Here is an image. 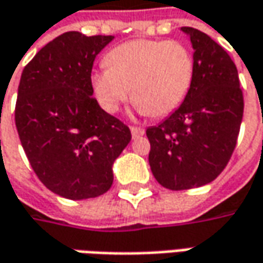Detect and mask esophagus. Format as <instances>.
<instances>
[{
    "instance_id": "34e87169",
    "label": "esophagus",
    "mask_w": 263,
    "mask_h": 263,
    "mask_svg": "<svg viewBox=\"0 0 263 263\" xmlns=\"http://www.w3.org/2000/svg\"><path fill=\"white\" fill-rule=\"evenodd\" d=\"M131 132H132V138H140L144 135V128L141 126H131Z\"/></svg>"
}]
</instances>
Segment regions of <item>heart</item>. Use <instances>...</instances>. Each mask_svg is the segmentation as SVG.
I'll return each mask as SVG.
<instances>
[{
  "label": "heart",
  "instance_id": "1",
  "mask_svg": "<svg viewBox=\"0 0 263 263\" xmlns=\"http://www.w3.org/2000/svg\"><path fill=\"white\" fill-rule=\"evenodd\" d=\"M106 68L93 74L99 103L114 114L128 99L148 116L172 114L192 86L195 61L182 42L137 39L118 45L106 57Z\"/></svg>",
  "mask_w": 263,
  "mask_h": 263
}]
</instances>
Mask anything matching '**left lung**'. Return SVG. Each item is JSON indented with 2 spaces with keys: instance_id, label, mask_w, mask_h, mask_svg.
I'll return each instance as SVG.
<instances>
[{
  "instance_id": "8db88e82",
  "label": "left lung",
  "mask_w": 263,
  "mask_h": 263,
  "mask_svg": "<svg viewBox=\"0 0 263 263\" xmlns=\"http://www.w3.org/2000/svg\"><path fill=\"white\" fill-rule=\"evenodd\" d=\"M182 30L195 49L192 86L167 119L147 129L151 172L170 191L199 187L221 173L236 148L245 107L230 55L208 34Z\"/></svg>"
}]
</instances>
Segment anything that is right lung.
Listing matches in <instances>:
<instances>
[{
  "label": "right lung",
  "mask_w": 263,
  "mask_h": 263,
  "mask_svg": "<svg viewBox=\"0 0 263 263\" xmlns=\"http://www.w3.org/2000/svg\"><path fill=\"white\" fill-rule=\"evenodd\" d=\"M114 36L67 32L24 67L15 126L33 172L53 194L96 198L114 183V161L131 141L129 128L93 97L91 69Z\"/></svg>",
  "instance_id": "1"
}]
</instances>
